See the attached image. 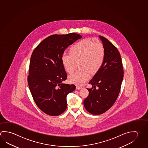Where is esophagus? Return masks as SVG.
I'll return each instance as SVG.
<instances>
[{"label":"esophagus","mask_w":148,"mask_h":148,"mask_svg":"<svg viewBox=\"0 0 148 148\" xmlns=\"http://www.w3.org/2000/svg\"><path fill=\"white\" fill-rule=\"evenodd\" d=\"M82 88V87H80V86H76V89H78V90L81 89Z\"/></svg>","instance_id":"34e87169"}]
</instances>
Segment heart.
<instances>
[{
	"mask_svg": "<svg viewBox=\"0 0 148 148\" xmlns=\"http://www.w3.org/2000/svg\"><path fill=\"white\" fill-rule=\"evenodd\" d=\"M104 59V50L99 42L84 39L78 42L71 48L70 53H64L62 55L63 65L69 73L74 70L75 62H78L80 69L69 76L71 83L82 85L90 77V72L96 73L100 69Z\"/></svg>",
	"mask_w": 148,
	"mask_h": 148,
	"instance_id": "1",
	"label": "heart"
}]
</instances>
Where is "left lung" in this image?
I'll return each mask as SVG.
<instances>
[{"label": "left lung", "instance_id": "1", "mask_svg": "<svg viewBox=\"0 0 148 148\" xmlns=\"http://www.w3.org/2000/svg\"><path fill=\"white\" fill-rule=\"evenodd\" d=\"M103 44L104 59L100 69L89 84V95L84 101L86 110L99 115L108 110L116 100L123 79V68L119 51L111 42L99 36Z\"/></svg>", "mask_w": 148, "mask_h": 148}]
</instances>
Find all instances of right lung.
Instances as JSON below:
<instances>
[{"label":"right lung","instance_id":"add662e5","mask_svg":"<svg viewBox=\"0 0 148 148\" xmlns=\"http://www.w3.org/2000/svg\"><path fill=\"white\" fill-rule=\"evenodd\" d=\"M82 37L76 33L52 35L42 40L32 54L29 88L37 106L46 114L58 116L66 109V96L76 87L62 83L67 74L61 57L70 45Z\"/></svg>","mask_w":148,"mask_h":148}]
</instances>
